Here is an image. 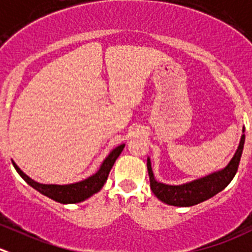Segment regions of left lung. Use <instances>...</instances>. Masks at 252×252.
Returning <instances> with one entry per match:
<instances>
[{
    "mask_svg": "<svg viewBox=\"0 0 252 252\" xmlns=\"http://www.w3.org/2000/svg\"><path fill=\"white\" fill-rule=\"evenodd\" d=\"M244 143H245V135L243 134L235 155L223 170L180 186H170L158 182L154 177L150 158H148V171L151 191L163 203L177 207H191L212 198L217 193L223 191L235 176L239 162H240L241 154H243Z\"/></svg>",
    "mask_w": 252,
    "mask_h": 252,
    "instance_id": "obj_1",
    "label": "left lung"
}]
</instances>
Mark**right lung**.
I'll return each instance as SVG.
<instances>
[{
  "label": "right lung",
  "instance_id": "obj_1",
  "mask_svg": "<svg viewBox=\"0 0 252 252\" xmlns=\"http://www.w3.org/2000/svg\"><path fill=\"white\" fill-rule=\"evenodd\" d=\"M124 149V144L117 146L116 149L111 151L108 156L106 158V160L102 162L101 167L97 171L94 175H92L91 177L86 178L84 181H80V182L71 183V185H43V183H38L35 181L32 180L31 177L26 175L16 163L12 161L14 168L17 170V172L21 175V177L28 183L29 186L36 189L38 192H40L44 196L49 197V198L54 199V201L59 202V203H79V202L85 201L89 197H91L92 194L97 193V192L103 187L104 182L107 181V177L109 175V171H111L112 166L114 165L116 160L118 158V156L121 155V153Z\"/></svg>",
  "mask_w": 252,
  "mask_h": 252
}]
</instances>
